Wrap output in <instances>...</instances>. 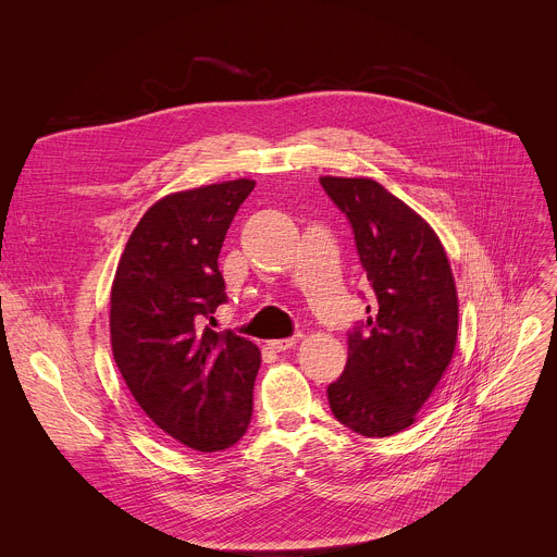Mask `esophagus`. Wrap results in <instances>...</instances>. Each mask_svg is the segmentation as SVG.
<instances>
[{"mask_svg": "<svg viewBox=\"0 0 557 557\" xmlns=\"http://www.w3.org/2000/svg\"><path fill=\"white\" fill-rule=\"evenodd\" d=\"M299 337H301V335H293V337H286V339H273V342H269V346H271L275 352H284V350L293 348V346L299 342Z\"/></svg>", "mask_w": 557, "mask_h": 557, "instance_id": "obj_1", "label": "esophagus"}]
</instances>
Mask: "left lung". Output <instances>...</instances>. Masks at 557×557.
Wrapping results in <instances>:
<instances>
[{
	"label": "left lung",
	"instance_id": "left-lung-1",
	"mask_svg": "<svg viewBox=\"0 0 557 557\" xmlns=\"http://www.w3.org/2000/svg\"><path fill=\"white\" fill-rule=\"evenodd\" d=\"M348 218L372 288L370 317L348 331V363L329 385L335 419L361 436H392L414 414L451 361L458 297L432 226L372 178H320Z\"/></svg>",
	"mask_w": 557,
	"mask_h": 557
}]
</instances>
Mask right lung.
I'll return each mask as SVG.
<instances>
[{
	"mask_svg": "<svg viewBox=\"0 0 557 557\" xmlns=\"http://www.w3.org/2000/svg\"><path fill=\"white\" fill-rule=\"evenodd\" d=\"M253 187L240 178L158 200L112 284V352L132 396L158 430L198 451L231 447L251 423L260 350L205 322L226 301L218 256Z\"/></svg>",
	"mask_w": 557,
	"mask_h": 557,
	"instance_id": "right-lung-1",
	"label": "right lung"
}]
</instances>
